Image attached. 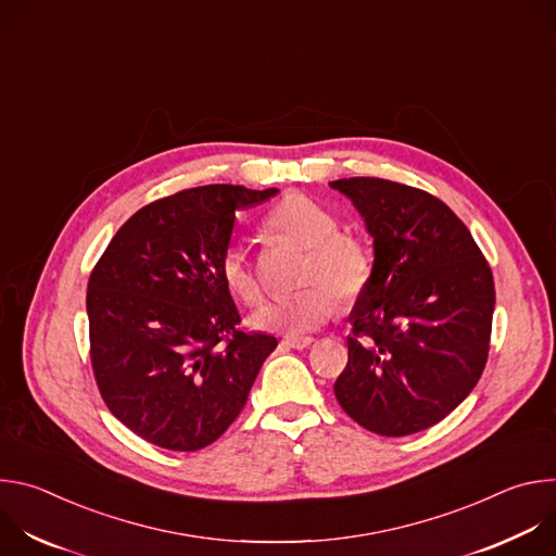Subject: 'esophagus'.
<instances>
[{"mask_svg":"<svg viewBox=\"0 0 556 556\" xmlns=\"http://www.w3.org/2000/svg\"><path fill=\"white\" fill-rule=\"evenodd\" d=\"M312 343H314L312 337H290V339H283V341H281V345L288 348V350H305V348H309Z\"/></svg>","mask_w":556,"mask_h":556,"instance_id":"1","label":"esophagus"}]
</instances>
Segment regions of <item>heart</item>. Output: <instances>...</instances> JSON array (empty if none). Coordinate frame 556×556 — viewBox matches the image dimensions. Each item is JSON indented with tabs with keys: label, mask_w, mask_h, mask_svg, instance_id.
<instances>
[{
	"label": "heart",
	"mask_w": 556,
	"mask_h": 556,
	"mask_svg": "<svg viewBox=\"0 0 556 556\" xmlns=\"http://www.w3.org/2000/svg\"><path fill=\"white\" fill-rule=\"evenodd\" d=\"M266 226L286 240L307 249L303 283L307 288L273 299L262 305L251 324L257 330L301 337L324 326L337 309L332 291L343 301H354L369 286L371 253L356 235L341 232V219L307 195L292 193L273 206ZM226 288L253 305L262 299V286L242 244H230L219 262Z\"/></svg>",
	"instance_id": "obj_1"
}]
</instances>
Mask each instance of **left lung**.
Here are the masks:
<instances>
[{
	"mask_svg": "<svg viewBox=\"0 0 556 556\" xmlns=\"http://www.w3.org/2000/svg\"><path fill=\"white\" fill-rule=\"evenodd\" d=\"M330 187L352 200L374 240L371 279L350 312L337 401L378 435L425 431L484 371L493 273L464 222L431 193L380 178Z\"/></svg>",
	"mask_w": 556,
	"mask_h": 556,
	"instance_id": "obj_1",
	"label": "left lung"
}]
</instances>
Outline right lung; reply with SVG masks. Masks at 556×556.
Listing matches in <instances>:
<instances>
[{
	"mask_svg": "<svg viewBox=\"0 0 556 556\" xmlns=\"http://www.w3.org/2000/svg\"><path fill=\"white\" fill-rule=\"evenodd\" d=\"M206 185L155 200L112 237L88 283L90 350L108 409L169 451L215 442L277 348L237 330L222 279L235 211L277 195Z\"/></svg>",
	"mask_w": 556,
	"mask_h": 556,
	"instance_id": "right-lung-1",
	"label": "right lung"
}]
</instances>
